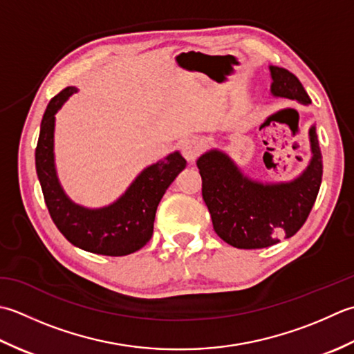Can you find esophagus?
I'll list each match as a JSON object with an SVG mask.
<instances>
[{
    "label": "esophagus",
    "instance_id": "esophagus-1",
    "mask_svg": "<svg viewBox=\"0 0 354 354\" xmlns=\"http://www.w3.org/2000/svg\"><path fill=\"white\" fill-rule=\"evenodd\" d=\"M203 151V143L197 137H186L182 140V154L187 162H194Z\"/></svg>",
    "mask_w": 354,
    "mask_h": 354
}]
</instances>
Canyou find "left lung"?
I'll list each match as a JSON object with an SVG mask.
<instances>
[{"label": "left lung", "instance_id": "8db88e82", "mask_svg": "<svg viewBox=\"0 0 354 354\" xmlns=\"http://www.w3.org/2000/svg\"><path fill=\"white\" fill-rule=\"evenodd\" d=\"M273 96L310 104L299 79L270 66ZM312 160L292 182L259 183L246 177L230 157L211 149L197 160L201 196L211 214L214 230L238 249H263L290 238L304 225L316 201L322 180V156L316 128L308 131Z\"/></svg>", "mask_w": 354, "mask_h": 354}]
</instances>
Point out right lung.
Instances as JSON below:
<instances>
[{
    "mask_svg": "<svg viewBox=\"0 0 354 354\" xmlns=\"http://www.w3.org/2000/svg\"><path fill=\"white\" fill-rule=\"evenodd\" d=\"M76 91L75 86L62 90L50 100L42 116L35 163L46 205L56 227L73 246L99 255H129L153 236L157 206L169 185L186 168V160L176 151L151 165L110 206L86 209L73 203L56 176L53 134L55 114Z\"/></svg>",
    "mask_w": 354,
    "mask_h": 354,
    "instance_id": "right-lung-1",
    "label": "right lung"
}]
</instances>
